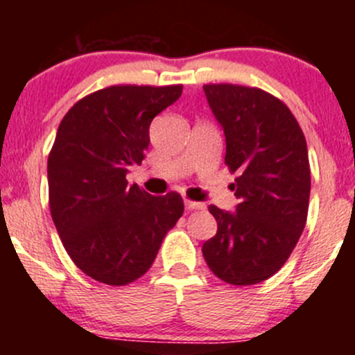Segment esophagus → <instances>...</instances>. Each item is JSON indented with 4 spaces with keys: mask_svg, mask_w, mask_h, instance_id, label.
Masks as SVG:
<instances>
[{
    "mask_svg": "<svg viewBox=\"0 0 355 355\" xmlns=\"http://www.w3.org/2000/svg\"><path fill=\"white\" fill-rule=\"evenodd\" d=\"M187 210H203L205 209V203L202 202H193V200H185Z\"/></svg>",
    "mask_w": 355,
    "mask_h": 355,
    "instance_id": "1",
    "label": "esophagus"
}]
</instances>
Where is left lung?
I'll return each instance as SVG.
<instances>
[{
	"mask_svg": "<svg viewBox=\"0 0 355 355\" xmlns=\"http://www.w3.org/2000/svg\"><path fill=\"white\" fill-rule=\"evenodd\" d=\"M203 92L223 126L240 203L237 211L209 207L218 229L202 252L220 280L254 285L282 268L307 222V144L287 105L270 93L232 83L203 85Z\"/></svg>",
	"mask_w": 355,
	"mask_h": 355,
	"instance_id": "obj_1",
	"label": "left lung"
}]
</instances>
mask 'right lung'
I'll return each mask as SVG.
<instances>
[{"label":"right lung","mask_w":355,"mask_h":355,"mask_svg":"<svg viewBox=\"0 0 355 355\" xmlns=\"http://www.w3.org/2000/svg\"><path fill=\"white\" fill-rule=\"evenodd\" d=\"M182 85H115L76 101L48 155L50 211L64 250L101 284L135 282L152 267L166 232L183 215L180 193L150 195L126 172L141 164L150 123Z\"/></svg>","instance_id":"obj_1"}]
</instances>
